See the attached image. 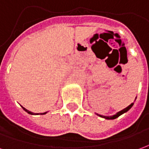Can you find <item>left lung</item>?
<instances>
[{"mask_svg":"<svg viewBox=\"0 0 149 149\" xmlns=\"http://www.w3.org/2000/svg\"><path fill=\"white\" fill-rule=\"evenodd\" d=\"M132 105H133V103H132L130 105H128L127 108H125V109H123V110H121V111H120V112H117L116 114H115V115H113V116H101V115H98V116H100V117H103V118L107 119V120H113V119L117 118L118 116H120V115H122L123 113H125V112H128V110L130 109L132 107Z\"/></svg>","mask_w":149,"mask_h":149,"instance_id":"left-lung-1","label":"left lung"}]
</instances>
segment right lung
I'll return each instance as SVG.
<instances>
[{
	"label": "right lung",
	"mask_w": 149,
	"mask_h": 149,
	"mask_svg": "<svg viewBox=\"0 0 149 149\" xmlns=\"http://www.w3.org/2000/svg\"><path fill=\"white\" fill-rule=\"evenodd\" d=\"M22 109H24L25 112H27L29 114H31V115H33V114H35V113H33V112H30V111H29V110H27L26 109H24V107H22ZM45 113L46 112H44V113H40V114H41V115H44V114H45ZM36 114H37V113H36ZM37 114H38V113H37Z\"/></svg>",
	"instance_id": "1"
}]
</instances>
